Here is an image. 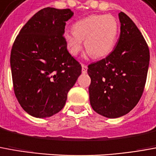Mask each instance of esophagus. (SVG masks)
<instances>
[{"instance_id":"1","label":"esophagus","mask_w":156,"mask_h":156,"mask_svg":"<svg viewBox=\"0 0 156 156\" xmlns=\"http://www.w3.org/2000/svg\"><path fill=\"white\" fill-rule=\"evenodd\" d=\"M87 69H88V67L84 65V64H82V73H87Z\"/></svg>"}]
</instances>
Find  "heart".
<instances>
[{
  "mask_svg": "<svg viewBox=\"0 0 156 156\" xmlns=\"http://www.w3.org/2000/svg\"><path fill=\"white\" fill-rule=\"evenodd\" d=\"M73 31L64 33L68 51L77 55L83 49V40L88 53L94 58H102L112 51L117 40L119 24L111 15H91L73 24Z\"/></svg>",
  "mask_w": 156,
  "mask_h": 156,
  "instance_id": "1",
  "label": "heart"
}]
</instances>
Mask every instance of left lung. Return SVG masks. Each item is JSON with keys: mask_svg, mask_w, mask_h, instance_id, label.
<instances>
[{"mask_svg": "<svg viewBox=\"0 0 156 156\" xmlns=\"http://www.w3.org/2000/svg\"><path fill=\"white\" fill-rule=\"evenodd\" d=\"M120 38L105 58L88 66L89 101L94 112L117 118L134 108L142 96L150 64V51L132 19L121 12Z\"/></svg>", "mask_w": 156, "mask_h": 156, "instance_id": "obj_1", "label": "left lung"}]
</instances>
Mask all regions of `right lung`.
Segmentation results:
<instances>
[{
    "instance_id": "add662e5",
    "label": "right lung",
    "mask_w": 156,
    "mask_h": 156,
    "mask_svg": "<svg viewBox=\"0 0 156 156\" xmlns=\"http://www.w3.org/2000/svg\"><path fill=\"white\" fill-rule=\"evenodd\" d=\"M70 9L45 7L22 28L11 51L15 95L28 114L49 117L64 107L67 93L81 74L64 40Z\"/></svg>"
}]
</instances>
